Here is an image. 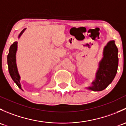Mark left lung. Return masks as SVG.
Returning a JSON list of instances; mask_svg holds the SVG:
<instances>
[{
  "instance_id": "8db88e82",
  "label": "left lung",
  "mask_w": 126,
  "mask_h": 126,
  "mask_svg": "<svg viewBox=\"0 0 126 126\" xmlns=\"http://www.w3.org/2000/svg\"><path fill=\"white\" fill-rule=\"evenodd\" d=\"M118 50L114 40L110 41L104 47L103 57L99 63L96 77L88 90L102 91L112 82L116 74L118 66Z\"/></svg>"
}]
</instances>
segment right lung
<instances>
[{
  "mask_svg": "<svg viewBox=\"0 0 126 126\" xmlns=\"http://www.w3.org/2000/svg\"><path fill=\"white\" fill-rule=\"evenodd\" d=\"M25 29H23L22 32L20 33L18 36V38H19L20 36L22 35V33L24 32ZM17 42H14L11 44L10 47V49H9V53L8 56H7V63H8L9 73H10L11 79L15 82V83H16L17 87L19 88L20 89L22 90L21 88V83H20V79H21V77H20L19 74L18 73L16 62V52H17Z\"/></svg>",
  "mask_w": 126,
  "mask_h": 126,
  "instance_id": "add662e5",
  "label": "right lung"
}]
</instances>
